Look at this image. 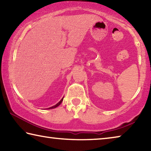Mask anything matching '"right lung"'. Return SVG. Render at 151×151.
Instances as JSON below:
<instances>
[{
  "mask_svg": "<svg viewBox=\"0 0 151 151\" xmlns=\"http://www.w3.org/2000/svg\"><path fill=\"white\" fill-rule=\"evenodd\" d=\"M63 98H64V97H63ZM63 98L62 99H61V100L59 101V102H58V103H57V104H55V105H54V106H51V107H49V108H48L47 109H55V108H56V107H57L58 106H59L60 105V103H62V102H63Z\"/></svg>",
  "mask_w": 151,
  "mask_h": 151,
  "instance_id": "add662e5",
  "label": "right lung"
}]
</instances>
